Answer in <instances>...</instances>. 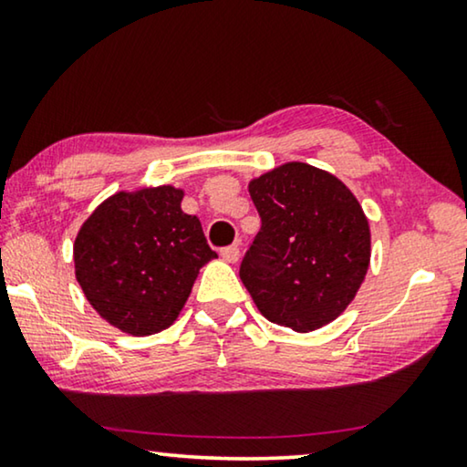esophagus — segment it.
I'll use <instances>...</instances> for the list:
<instances>
[{
  "label": "esophagus",
  "mask_w": 467,
  "mask_h": 467,
  "mask_svg": "<svg viewBox=\"0 0 467 467\" xmlns=\"http://www.w3.org/2000/svg\"><path fill=\"white\" fill-rule=\"evenodd\" d=\"M221 257L225 259L227 264H238V259H240V246H238V244H234V246L223 248V251H221Z\"/></svg>",
  "instance_id": "1"
}]
</instances>
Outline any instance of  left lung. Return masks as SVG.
I'll return each instance as SVG.
<instances>
[{"label": "left lung", "mask_w": 467, "mask_h": 467, "mask_svg": "<svg viewBox=\"0 0 467 467\" xmlns=\"http://www.w3.org/2000/svg\"><path fill=\"white\" fill-rule=\"evenodd\" d=\"M261 229L240 278L267 321L297 334L348 308L372 257L368 216L347 184L315 165L289 161L248 182Z\"/></svg>", "instance_id": "8db88e82"}]
</instances>
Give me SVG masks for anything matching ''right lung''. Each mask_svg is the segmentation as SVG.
Here are the masks:
<instances>
[{
	"mask_svg": "<svg viewBox=\"0 0 467 467\" xmlns=\"http://www.w3.org/2000/svg\"><path fill=\"white\" fill-rule=\"evenodd\" d=\"M182 197L174 184L119 191L78 229L76 280L95 312L123 334L168 329L197 274L216 259L200 219L182 213Z\"/></svg>",
	"mask_w": 467,
	"mask_h": 467,
	"instance_id": "add662e5",
	"label": "right lung"
}]
</instances>
